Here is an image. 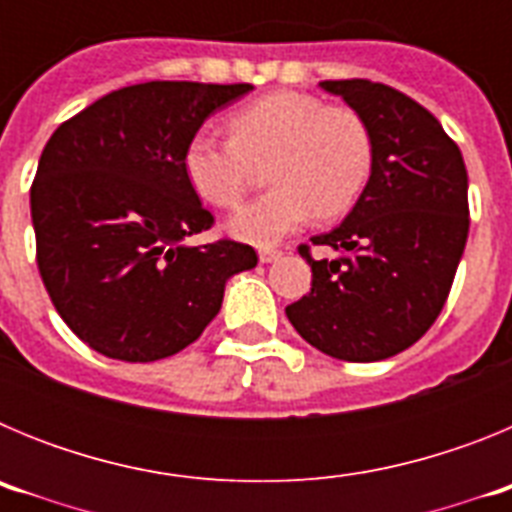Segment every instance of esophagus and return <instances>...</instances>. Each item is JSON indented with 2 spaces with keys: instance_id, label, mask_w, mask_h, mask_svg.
I'll list each match as a JSON object with an SVG mask.
<instances>
[{
  "instance_id": "34e87169",
  "label": "esophagus",
  "mask_w": 512,
  "mask_h": 512,
  "mask_svg": "<svg viewBox=\"0 0 512 512\" xmlns=\"http://www.w3.org/2000/svg\"><path fill=\"white\" fill-rule=\"evenodd\" d=\"M259 259H261V264H271V261L282 259V251L274 246H264V248H259Z\"/></svg>"
}]
</instances>
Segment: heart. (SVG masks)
Instances as JSON below:
<instances>
[{
  "mask_svg": "<svg viewBox=\"0 0 512 512\" xmlns=\"http://www.w3.org/2000/svg\"><path fill=\"white\" fill-rule=\"evenodd\" d=\"M230 140L197 133L184 148L189 187L207 205H241L256 169L269 164L264 197L228 220L238 241L271 246L307 220L346 215L374 166L372 130L351 107H328L302 92L253 99L228 120Z\"/></svg>",
  "mask_w": 512,
  "mask_h": 512,
  "instance_id": "b5f03b06",
  "label": "heart"
}]
</instances>
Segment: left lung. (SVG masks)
<instances>
[{"mask_svg": "<svg viewBox=\"0 0 512 512\" xmlns=\"http://www.w3.org/2000/svg\"><path fill=\"white\" fill-rule=\"evenodd\" d=\"M364 117L374 166L354 210L310 238L336 259L315 261L312 287L287 307L289 323L323 354L382 361L436 323L467 246V166L441 122L408 94L366 79L320 81Z\"/></svg>", "mask_w": 512, "mask_h": 512, "instance_id": "obj_1", "label": "left lung"}]
</instances>
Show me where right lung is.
<instances>
[{"mask_svg":"<svg viewBox=\"0 0 512 512\" xmlns=\"http://www.w3.org/2000/svg\"><path fill=\"white\" fill-rule=\"evenodd\" d=\"M251 84L146 81L66 120L30 189L38 269L63 323L99 354L158 361L202 336L225 284L259 264L246 243L189 246L210 212L184 148Z\"/></svg>","mask_w":512,"mask_h":512,"instance_id":"add662e5","label":"right lung"}]
</instances>
